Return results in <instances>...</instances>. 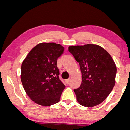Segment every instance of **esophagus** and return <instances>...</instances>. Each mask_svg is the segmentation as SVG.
<instances>
[{
	"label": "esophagus",
	"instance_id": "34e87169",
	"mask_svg": "<svg viewBox=\"0 0 130 130\" xmlns=\"http://www.w3.org/2000/svg\"><path fill=\"white\" fill-rule=\"evenodd\" d=\"M66 83H67V85H69V83H70V79H67L66 80Z\"/></svg>",
	"mask_w": 130,
	"mask_h": 130
}]
</instances>
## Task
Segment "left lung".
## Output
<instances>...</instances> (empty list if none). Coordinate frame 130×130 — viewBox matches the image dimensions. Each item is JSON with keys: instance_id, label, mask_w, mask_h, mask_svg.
Segmentation results:
<instances>
[{"instance_id": "1", "label": "left lung", "mask_w": 130, "mask_h": 130, "mask_svg": "<svg viewBox=\"0 0 130 130\" xmlns=\"http://www.w3.org/2000/svg\"><path fill=\"white\" fill-rule=\"evenodd\" d=\"M69 51L79 64L82 83L74 89L81 105L93 107L109 95L115 83L117 67L109 53L100 46H70Z\"/></svg>"}]
</instances>
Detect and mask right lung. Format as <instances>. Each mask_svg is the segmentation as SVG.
<instances>
[{
	"label": "right lung",
	"instance_id": "obj_1",
	"mask_svg": "<svg viewBox=\"0 0 130 130\" xmlns=\"http://www.w3.org/2000/svg\"><path fill=\"white\" fill-rule=\"evenodd\" d=\"M64 51L60 44L40 43L22 62L21 82L26 94L36 104L47 106L60 101L65 85L59 78L57 61Z\"/></svg>",
	"mask_w": 130,
	"mask_h": 130
}]
</instances>
